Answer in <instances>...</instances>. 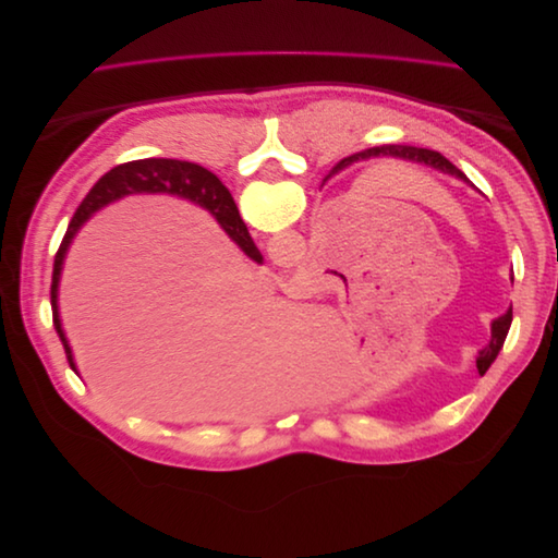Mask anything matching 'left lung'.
<instances>
[{"instance_id":"8db88e82","label":"left lung","mask_w":558,"mask_h":558,"mask_svg":"<svg viewBox=\"0 0 558 558\" xmlns=\"http://www.w3.org/2000/svg\"><path fill=\"white\" fill-rule=\"evenodd\" d=\"M369 156H391V158H398V160H408V162H416V165H426V167H433V170H440L445 174H451V177H459L463 181L465 174L459 170V167L451 165L442 154H437V150H428V148H416V146H400V144H388V146H375V148H367L361 154V158H369ZM353 158V156H351ZM351 158L342 160V162H349ZM510 326H512V310L505 312L502 316H498L494 324H492V342H488L477 356V369L480 375H484L488 367H492V363L496 361L498 351L502 349L505 344V337H508L510 332Z\"/></svg>"}]
</instances>
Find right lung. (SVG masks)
<instances>
[{"label": "right lung", "mask_w": 558, "mask_h": 558, "mask_svg": "<svg viewBox=\"0 0 558 558\" xmlns=\"http://www.w3.org/2000/svg\"><path fill=\"white\" fill-rule=\"evenodd\" d=\"M132 193H170V195H179L195 202V205L209 209L211 216H216V221L221 223V228L230 234V240L238 244L248 258L263 263L260 251L256 248V244H253L230 191L214 172L205 170L202 165H195L189 160H172V158H144V160H132V162L113 167V170H109L102 179H99L90 189V193L83 197L70 228L64 232V240L56 253V263H53V283H50L53 326L60 335L66 361H70L72 367H76L72 359V349L66 344V337L62 332L60 316H58V283H60L64 253L70 248L78 228L86 223L97 209H102L105 205H109V202Z\"/></svg>", "instance_id": "right-lung-1"}]
</instances>
